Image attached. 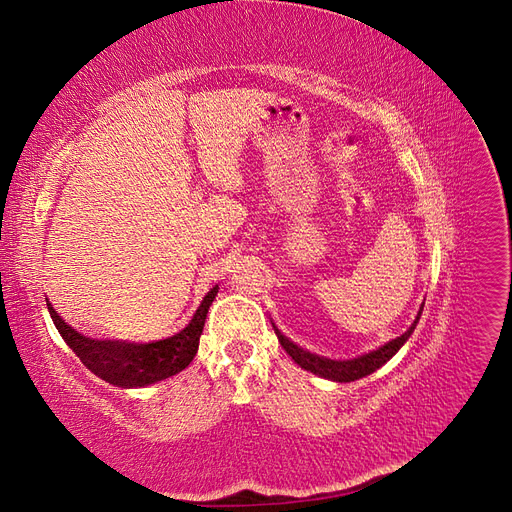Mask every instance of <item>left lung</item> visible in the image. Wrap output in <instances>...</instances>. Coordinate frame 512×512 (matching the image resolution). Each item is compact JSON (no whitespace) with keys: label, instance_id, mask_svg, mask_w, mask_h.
Wrapping results in <instances>:
<instances>
[{"label":"left lung","instance_id":"8db88e82","mask_svg":"<svg viewBox=\"0 0 512 512\" xmlns=\"http://www.w3.org/2000/svg\"><path fill=\"white\" fill-rule=\"evenodd\" d=\"M421 312H423V309H421ZM421 312H418L414 324H412V327H410L404 335H399V337L391 339L389 344H384L382 348H378V350H374V352H369V354H363V356H359V359H352V361H331V359H324V356H318V354L307 352V350H303V348H299V346H294V344L290 342V339H286L275 327H273V329H275L277 339H280L282 348L292 356L294 363L301 365V367L307 369V371H312V374H316V376L327 378V380L352 382V380H359V378H365V376H369V374H374L376 369H380L386 361L391 359V356H393L401 346H404V344L408 342V337L412 335L418 318H421Z\"/></svg>","mask_w":512,"mask_h":512}]
</instances>
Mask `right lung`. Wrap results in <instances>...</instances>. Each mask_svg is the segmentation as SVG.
<instances>
[{
	"label": "right lung",
	"instance_id": "1",
	"mask_svg": "<svg viewBox=\"0 0 512 512\" xmlns=\"http://www.w3.org/2000/svg\"><path fill=\"white\" fill-rule=\"evenodd\" d=\"M215 294H218V286H213L207 292V297L196 309L188 327L173 337L160 339V342L153 344H126L111 342V339L102 342V339L85 337L61 320L51 303H46V307H49V314L59 335L64 337V342L89 371H94L98 378L108 384L121 386V389H138V386H147L175 376L192 363Z\"/></svg>",
	"mask_w": 512,
	"mask_h": 512
}]
</instances>
